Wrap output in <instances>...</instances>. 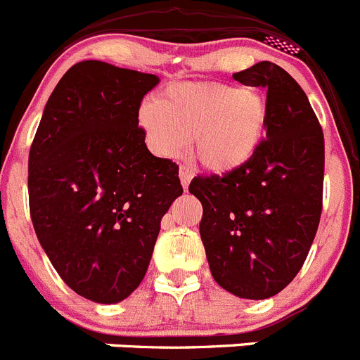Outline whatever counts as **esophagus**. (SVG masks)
<instances>
[{"label":"esophagus","instance_id":"obj_1","mask_svg":"<svg viewBox=\"0 0 360 360\" xmlns=\"http://www.w3.org/2000/svg\"><path fill=\"white\" fill-rule=\"evenodd\" d=\"M192 176H193L192 170H190V168H188V167H184V165H181L179 177H181V184H183L184 190H186L188 184H190V181H192Z\"/></svg>","mask_w":360,"mask_h":360}]
</instances>
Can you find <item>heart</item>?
Listing matches in <instances>:
<instances>
[{"label":"heart","mask_w":360,"mask_h":360,"mask_svg":"<svg viewBox=\"0 0 360 360\" xmlns=\"http://www.w3.org/2000/svg\"><path fill=\"white\" fill-rule=\"evenodd\" d=\"M267 96L257 87L188 82L167 87L140 111L147 143L176 158L190 140L197 163L212 174H233L251 163L265 140Z\"/></svg>","instance_id":"heart-1"}]
</instances>
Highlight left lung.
Returning <instances> with one entry per match:
<instances>
[{
    "mask_svg": "<svg viewBox=\"0 0 360 360\" xmlns=\"http://www.w3.org/2000/svg\"><path fill=\"white\" fill-rule=\"evenodd\" d=\"M267 87L269 124L258 154L226 176L195 177L210 271L228 292L267 300L300 273L323 208L325 140L305 91L278 64L262 60L233 75Z\"/></svg>",
    "mask_w": 360,
    "mask_h": 360,
    "instance_id": "1",
    "label": "left lung"
}]
</instances>
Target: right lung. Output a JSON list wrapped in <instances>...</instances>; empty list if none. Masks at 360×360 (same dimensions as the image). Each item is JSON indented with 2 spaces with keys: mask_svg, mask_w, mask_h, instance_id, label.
Here are the masks:
<instances>
[{
  "mask_svg": "<svg viewBox=\"0 0 360 360\" xmlns=\"http://www.w3.org/2000/svg\"><path fill=\"white\" fill-rule=\"evenodd\" d=\"M160 77L82 60L46 102L28 156L30 217L64 283L95 303L131 296L161 219L183 193L179 167L152 156L138 127Z\"/></svg>",
  "mask_w": 360,
  "mask_h": 360,
  "instance_id": "right-lung-1",
  "label": "right lung"
}]
</instances>
